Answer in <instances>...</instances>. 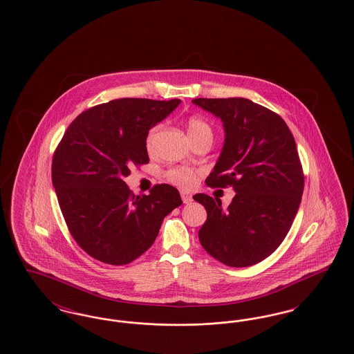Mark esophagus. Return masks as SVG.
Listing matches in <instances>:
<instances>
[{"instance_id":"34e87169","label":"esophagus","mask_w":354,"mask_h":354,"mask_svg":"<svg viewBox=\"0 0 354 354\" xmlns=\"http://www.w3.org/2000/svg\"><path fill=\"white\" fill-rule=\"evenodd\" d=\"M180 195H182V201H183V203L192 202V196H191L189 194H187V192H182Z\"/></svg>"}]
</instances>
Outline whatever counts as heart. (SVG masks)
Returning <instances> with one entry per match:
<instances>
[{
  "instance_id": "1",
  "label": "heart",
  "mask_w": 354,
  "mask_h": 354,
  "mask_svg": "<svg viewBox=\"0 0 354 354\" xmlns=\"http://www.w3.org/2000/svg\"><path fill=\"white\" fill-rule=\"evenodd\" d=\"M187 130L191 139L195 138H202V136H214V130L212 126L201 117H191L187 120ZM158 131V127H152L146 136V149L147 151H151L153 147V139L155 134ZM166 178L169 179L172 185L182 187V188H191L192 185L196 183L198 179V172L194 169L185 167V166H178L172 167L166 172Z\"/></svg>"
}]
</instances>
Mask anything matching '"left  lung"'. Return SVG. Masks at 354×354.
I'll return each instance as SVG.
<instances>
[{
  "label": "left lung",
  "instance_id": "left-lung-1",
  "mask_svg": "<svg viewBox=\"0 0 354 354\" xmlns=\"http://www.w3.org/2000/svg\"><path fill=\"white\" fill-rule=\"evenodd\" d=\"M194 104L221 119L224 146L209 187H232L227 209L219 199L194 195L207 211L203 248L228 267H250L274 252L299 211L304 174L284 119L245 98H198Z\"/></svg>",
  "mask_w": 354,
  "mask_h": 354
}]
</instances>
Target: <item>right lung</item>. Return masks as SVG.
<instances>
[{
	"instance_id": "add662e5",
	"label": "right lung",
	"mask_w": 354,
	"mask_h": 354,
	"mask_svg": "<svg viewBox=\"0 0 354 354\" xmlns=\"http://www.w3.org/2000/svg\"><path fill=\"white\" fill-rule=\"evenodd\" d=\"M180 100L122 98L71 122L53 156L51 180L68 231L91 257L124 266L146 252L163 219L182 204L179 191L156 185L135 196L123 178L149 163L146 136Z\"/></svg>"
}]
</instances>
